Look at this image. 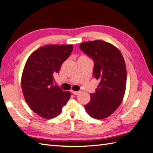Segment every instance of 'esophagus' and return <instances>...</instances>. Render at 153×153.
I'll return each mask as SVG.
<instances>
[{"label":"esophagus","instance_id":"1","mask_svg":"<svg viewBox=\"0 0 153 153\" xmlns=\"http://www.w3.org/2000/svg\"><path fill=\"white\" fill-rule=\"evenodd\" d=\"M72 93L74 95H77L80 93V91H72Z\"/></svg>","mask_w":153,"mask_h":153}]
</instances>
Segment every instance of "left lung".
Segmentation results:
<instances>
[{
	"label": "left lung",
	"instance_id": "1",
	"mask_svg": "<svg viewBox=\"0 0 153 153\" xmlns=\"http://www.w3.org/2000/svg\"><path fill=\"white\" fill-rule=\"evenodd\" d=\"M79 48L93 59V77L100 80L91 100L85 105L96 119L109 117L121 104L126 89V68L121 53L114 45L102 40L83 42Z\"/></svg>",
	"mask_w": 153,
	"mask_h": 153
}]
</instances>
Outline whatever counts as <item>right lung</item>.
Masks as SVG:
<instances>
[{
	"mask_svg": "<svg viewBox=\"0 0 153 153\" xmlns=\"http://www.w3.org/2000/svg\"><path fill=\"white\" fill-rule=\"evenodd\" d=\"M72 49V45H46L34 51L27 60L21 88L27 104L42 118L59 115L70 98L69 91H63L53 81Z\"/></svg>",
	"mask_w": 153,
	"mask_h": 153,
	"instance_id": "right-lung-1",
	"label": "right lung"
}]
</instances>
